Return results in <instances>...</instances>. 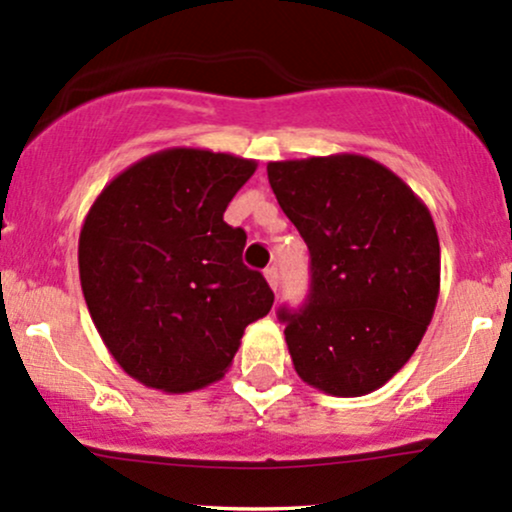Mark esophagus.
I'll return each mask as SVG.
<instances>
[{
	"mask_svg": "<svg viewBox=\"0 0 512 512\" xmlns=\"http://www.w3.org/2000/svg\"><path fill=\"white\" fill-rule=\"evenodd\" d=\"M264 279H267L269 289L279 291V269H276V267H267V269H264Z\"/></svg>",
	"mask_w": 512,
	"mask_h": 512,
	"instance_id": "obj_1",
	"label": "esophagus"
}]
</instances>
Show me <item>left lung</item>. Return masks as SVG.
<instances>
[{
  "mask_svg": "<svg viewBox=\"0 0 512 512\" xmlns=\"http://www.w3.org/2000/svg\"><path fill=\"white\" fill-rule=\"evenodd\" d=\"M267 175L310 250L308 301L279 308L293 368L327 395H368L409 361L431 325L440 291L431 211L368 156L272 161Z\"/></svg>",
  "mask_w": 512,
  "mask_h": 512,
  "instance_id": "8db88e82",
  "label": "left lung"
}]
</instances>
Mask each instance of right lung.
Wrapping results in <instances>:
<instances>
[{"label":"right lung","instance_id":"add662e5","mask_svg":"<svg viewBox=\"0 0 512 512\" xmlns=\"http://www.w3.org/2000/svg\"><path fill=\"white\" fill-rule=\"evenodd\" d=\"M257 163L166 149L122 170L88 209L79 276L93 325L127 375L163 392L223 378L274 293L243 264L245 231L223 221Z\"/></svg>","mask_w":512,"mask_h":512}]
</instances>
